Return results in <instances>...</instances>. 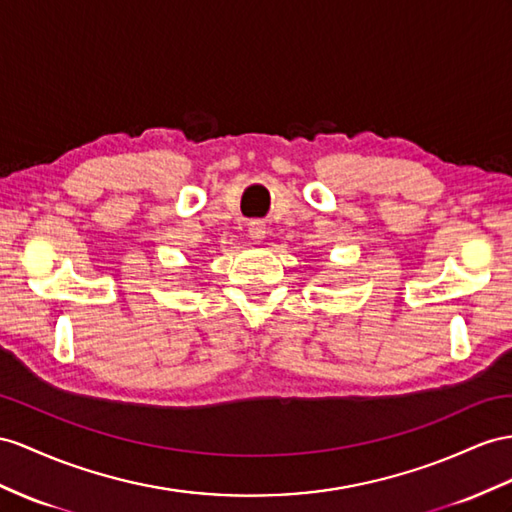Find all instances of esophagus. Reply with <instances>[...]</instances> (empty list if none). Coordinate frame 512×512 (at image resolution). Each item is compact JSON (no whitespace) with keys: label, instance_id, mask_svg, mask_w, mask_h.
I'll return each instance as SVG.
<instances>
[{"label":"esophagus","instance_id":"1","mask_svg":"<svg viewBox=\"0 0 512 512\" xmlns=\"http://www.w3.org/2000/svg\"><path fill=\"white\" fill-rule=\"evenodd\" d=\"M248 233H251V238L255 242H261L266 238V225H261V222H251V227H248Z\"/></svg>","mask_w":512,"mask_h":512}]
</instances>
